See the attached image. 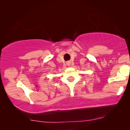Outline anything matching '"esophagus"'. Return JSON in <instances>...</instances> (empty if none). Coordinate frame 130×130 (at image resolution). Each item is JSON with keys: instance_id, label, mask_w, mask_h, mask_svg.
Here are the masks:
<instances>
[{"instance_id": "obj_1", "label": "esophagus", "mask_w": 130, "mask_h": 130, "mask_svg": "<svg viewBox=\"0 0 130 130\" xmlns=\"http://www.w3.org/2000/svg\"><path fill=\"white\" fill-rule=\"evenodd\" d=\"M66 64H67V66H70V64H71V62L69 61H67V62Z\"/></svg>"}]
</instances>
